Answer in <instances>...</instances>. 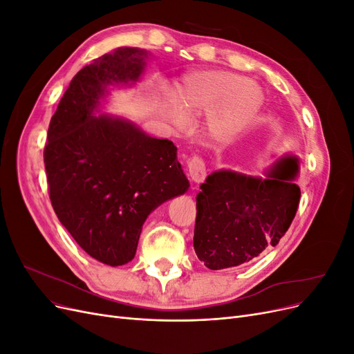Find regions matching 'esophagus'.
I'll return each mask as SVG.
<instances>
[{
	"label": "esophagus",
	"instance_id": "esophagus-1",
	"mask_svg": "<svg viewBox=\"0 0 354 354\" xmlns=\"http://www.w3.org/2000/svg\"><path fill=\"white\" fill-rule=\"evenodd\" d=\"M187 169H189L190 180L195 181V183H202V181L207 177L205 164H203V160L199 156H194L189 159Z\"/></svg>",
	"mask_w": 354,
	"mask_h": 354
}]
</instances>
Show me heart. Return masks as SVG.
Masks as SVG:
<instances>
[{"label":"heart","mask_w":354,"mask_h":354,"mask_svg":"<svg viewBox=\"0 0 354 354\" xmlns=\"http://www.w3.org/2000/svg\"><path fill=\"white\" fill-rule=\"evenodd\" d=\"M174 108L168 115L176 125L185 118L208 113L205 128L212 140L227 143L248 127L264 104L259 82L227 71H196L187 73L173 88Z\"/></svg>","instance_id":"obj_1"}]
</instances>
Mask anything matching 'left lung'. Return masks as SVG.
Returning a JSON list of instances; mask_svg holds the SVG:
<instances>
[{
	"instance_id": "1",
	"label": "left lung",
	"mask_w": 354,
	"mask_h": 354,
	"mask_svg": "<svg viewBox=\"0 0 354 354\" xmlns=\"http://www.w3.org/2000/svg\"><path fill=\"white\" fill-rule=\"evenodd\" d=\"M298 159L285 156L267 178L220 169L196 196L194 248L211 270L229 269L277 245L295 217L301 192L294 183Z\"/></svg>"
}]
</instances>
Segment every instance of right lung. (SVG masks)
I'll use <instances>...</instances> for the list:
<instances>
[{"label":"right lung","instance_id":"add662e5","mask_svg":"<svg viewBox=\"0 0 354 354\" xmlns=\"http://www.w3.org/2000/svg\"><path fill=\"white\" fill-rule=\"evenodd\" d=\"M146 59V50L122 47L82 68L51 118L44 149L57 218L85 252L113 267L134 259L149 214L189 189L173 142L121 116H95L108 87L136 84Z\"/></svg>","mask_w":354,"mask_h":354}]
</instances>
